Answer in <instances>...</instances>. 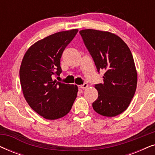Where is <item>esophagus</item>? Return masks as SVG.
Here are the masks:
<instances>
[{"label": "esophagus", "instance_id": "esophagus-1", "mask_svg": "<svg viewBox=\"0 0 155 155\" xmlns=\"http://www.w3.org/2000/svg\"><path fill=\"white\" fill-rule=\"evenodd\" d=\"M87 87H88L87 83H84L83 84H82V85L78 86V87H79L80 89H82V90H83V89H86Z\"/></svg>", "mask_w": 155, "mask_h": 155}]
</instances>
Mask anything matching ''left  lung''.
I'll return each mask as SVG.
<instances>
[{
    "instance_id": "left-lung-1",
    "label": "left lung",
    "mask_w": 155,
    "mask_h": 155,
    "mask_svg": "<svg viewBox=\"0 0 155 155\" xmlns=\"http://www.w3.org/2000/svg\"><path fill=\"white\" fill-rule=\"evenodd\" d=\"M97 71H105L104 83L95 84L98 98L93 109L104 116L113 117L128 107L135 90L137 76L133 55L117 35L95 29L80 31Z\"/></svg>"
}]
</instances>
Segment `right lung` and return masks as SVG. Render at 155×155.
<instances>
[{
  "mask_svg": "<svg viewBox=\"0 0 155 155\" xmlns=\"http://www.w3.org/2000/svg\"><path fill=\"white\" fill-rule=\"evenodd\" d=\"M78 31L75 29L46 37L34 44L23 57L20 69L23 94L29 107L46 119L66 115L77 97V85L53 78L62 72L61 56Z\"/></svg>",
  "mask_w": 155,
  "mask_h": 155,
  "instance_id": "1",
  "label": "right lung"
}]
</instances>
